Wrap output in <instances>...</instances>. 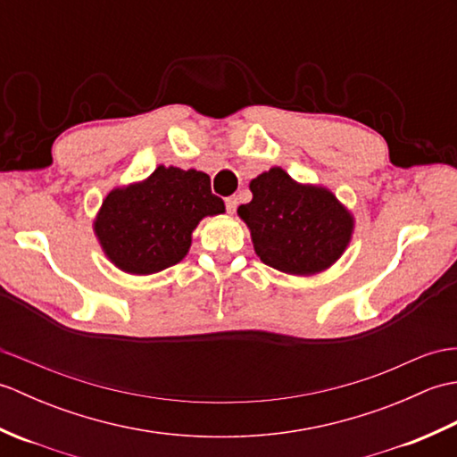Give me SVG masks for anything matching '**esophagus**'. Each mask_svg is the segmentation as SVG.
Here are the masks:
<instances>
[{
	"mask_svg": "<svg viewBox=\"0 0 457 457\" xmlns=\"http://www.w3.org/2000/svg\"><path fill=\"white\" fill-rule=\"evenodd\" d=\"M226 208H228L229 213H234V212L237 210V198H236V196L226 198Z\"/></svg>",
	"mask_w": 457,
	"mask_h": 457,
	"instance_id": "esophagus-1",
	"label": "esophagus"
}]
</instances>
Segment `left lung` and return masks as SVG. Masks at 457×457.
<instances>
[{
    "label": "left lung",
    "instance_id": "left-lung-1",
    "mask_svg": "<svg viewBox=\"0 0 457 457\" xmlns=\"http://www.w3.org/2000/svg\"><path fill=\"white\" fill-rule=\"evenodd\" d=\"M253 200L237 208L257 257L288 275L322 273L352 241L353 216L332 192L300 184L273 167L249 182Z\"/></svg>",
    "mask_w": 457,
    "mask_h": 457
}]
</instances>
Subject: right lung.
<instances>
[{
    "label": "right lung",
    "instance_id": "right-lung-1",
    "mask_svg": "<svg viewBox=\"0 0 457 457\" xmlns=\"http://www.w3.org/2000/svg\"><path fill=\"white\" fill-rule=\"evenodd\" d=\"M226 212L202 170L157 167L149 179L113 188L94 220L105 257L129 275H153L187 257L202 218Z\"/></svg>",
    "mask_w": 457,
    "mask_h": 457
}]
</instances>
